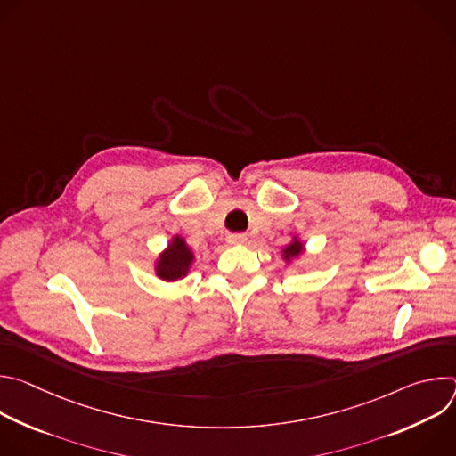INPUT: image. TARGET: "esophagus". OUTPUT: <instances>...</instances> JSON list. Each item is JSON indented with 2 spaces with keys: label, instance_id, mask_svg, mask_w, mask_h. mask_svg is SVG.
<instances>
[{
  "label": "esophagus",
  "instance_id": "obj_1",
  "mask_svg": "<svg viewBox=\"0 0 456 456\" xmlns=\"http://www.w3.org/2000/svg\"><path fill=\"white\" fill-rule=\"evenodd\" d=\"M247 241V236L241 234V232H234V234H229L227 236V243L229 245H241Z\"/></svg>",
  "mask_w": 456,
  "mask_h": 456
}]
</instances>
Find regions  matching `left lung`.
<instances>
[{"label":"left lung","mask_w":456,"mask_h":456,"mask_svg":"<svg viewBox=\"0 0 456 456\" xmlns=\"http://www.w3.org/2000/svg\"><path fill=\"white\" fill-rule=\"evenodd\" d=\"M303 252H305V243L301 241L299 234H292V240L281 248V257H283V262L290 264L294 257L301 256Z\"/></svg>","instance_id":"left-lung-1"}]
</instances>
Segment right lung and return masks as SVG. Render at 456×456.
Segmentation results:
<instances>
[{"mask_svg":"<svg viewBox=\"0 0 456 456\" xmlns=\"http://www.w3.org/2000/svg\"><path fill=\"white\" fill-rule=\"evenodd\" d=\"M194 259H197V256H194V252L187 245L185 238H182L180 234H175L169 240L167 247L157 256V259L153 262L155 276L167 283L178 281L189 274Z\"/></svg>","mask_w":456,"mask_h":456,"instance_id":"1","label":"right lung"}]
</instances>
